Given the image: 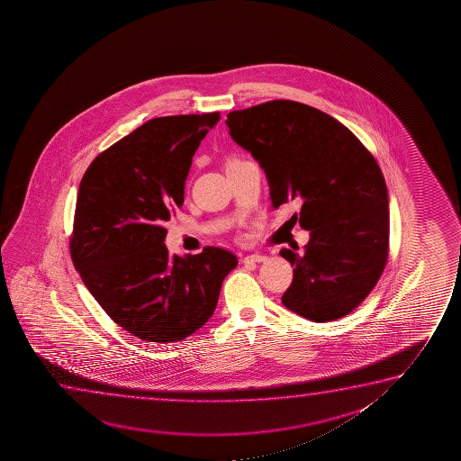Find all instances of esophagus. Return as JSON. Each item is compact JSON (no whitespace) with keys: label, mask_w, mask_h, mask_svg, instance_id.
I'll return each mask as SVG.
<instances>
[{"label":"esophagus","mask_w":461,"mask_h":461,"mask_svg":"<svg viewBox=\"0 0 461 461\" xmlns=\"http://www.w3.org/2000/svg\"><path fill=\"white\" fill-rule=\"evenodd\" d=\"M267 257L266 255H259V253H253V255H247L242 258V263H263Z\"/></svg>","instance_id":"obj_1"}]
</instances>
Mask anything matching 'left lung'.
<instances>
[{"label": "left lung", "instance_id": "left-lung-1", "mask_svg": "<svg viewBox=\"0 0 461 461\" xmlns=\"http://www.w3.org/2000/svg\"><path fill=\"white\" fill-rule=\"evenodd\" d=\"M231 139L265 170L272 206L301 204L305 252L282 249L293 282L286 309L310 321L353 312L378 284L389 253V196L379 165L348 127L318 108L271 101L227 114Z\"/></svg>", "mask_w": 461, "mask_h": 461}]
</instances>
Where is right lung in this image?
<instances>
[{"label": "right lung", "instance_id": "obj_1", "mask_svg": "<svg viewBox=\"0 0 461 461\" xmlns=\"http://www.w3.org/2000/svg\"><path fill=\"white\" fill-rule=\"evenodd\" d=\"M221 113L148 121L101 152L77 196L70 257L102 309L140 340H184L214 313L233 253L204 247L170 255L173 209L184 203L192 158Z\"/></svg>", "mask_w": 461, "mask_h": 461}]
</instances>
